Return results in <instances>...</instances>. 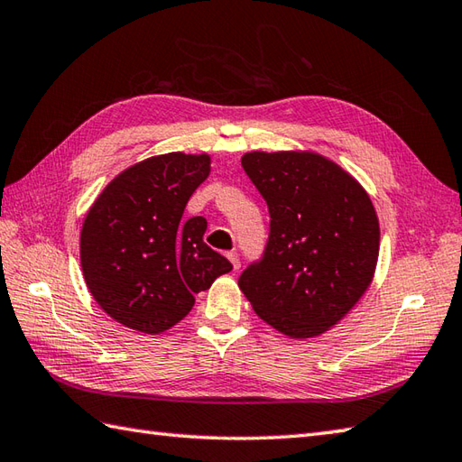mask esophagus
I'll list each match as a JSON object with an SVG mask.
<instances>
[{"mask_svg":"<svg viewBox=\"0 0 462 462\" xmlns=\"http://www.w3.org/2000/svg\"><path fill=\"white\" fill-rule=\"evenodd\" d=\"M226 258H228V260H230V263H232V268H234V272H236V270L240 268V260H238V256H236V254H234V252H228V254H226Z\"/></svg>","mask_w":462,"mask_h":462,"instance_id":"34e87169","label":"esophagus"}]
</instances>
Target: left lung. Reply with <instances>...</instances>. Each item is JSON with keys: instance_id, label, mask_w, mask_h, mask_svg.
<instances>
[{"instance_id": "obj_1", "label": "left lung", "mask_w": 462, "mask_h": 462, "mask_svg": "<svg viewBox=\"0 0 462 462\" xmlns=\"http://www.w3.org/2000/svg\"><path fill=\"white\" fill-rule=\"evenodd\" d=\"M242 166L270 210V238L238 286L258 318L293 339L321 336L373 280L379 220L365 189L310 151L246 152Z\"/></svg>"}]
</instances>
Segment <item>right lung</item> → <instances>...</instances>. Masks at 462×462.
<instances>
[{
	"label": "right lung",
	"mask_w": 462,
	"mask_h": 462,
	"mask_svg": "<svg viewBox=\"0 0 462 462\" xmlns=\"http://www.w3.org/2000/svg\"><path fill=\"white\" fill-rule=\"evenodd\" d=\"M208 174V154H159L129 166L97 196L81 228V270L115 321L151 336L171 329L189 316L196 293L232 270L204 244L206 218L182 220Z\"/></svg>",
	"instance_id": "add662e5"
}]
</instances>
